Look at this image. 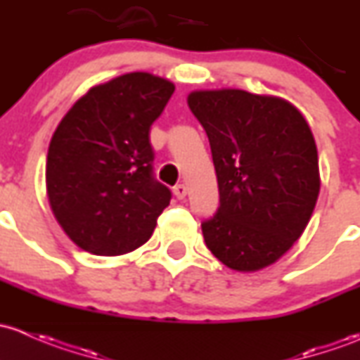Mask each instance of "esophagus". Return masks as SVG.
I'll return each mask as SVG.
<instances>
[{
  "instance_id": "esophagus-1",
  "label": "esophagus",
  "mask_w": 360,
  "mask_h": 360,
  "mask_svg": "<svg viewBox=\"0 0 360 360\" xmlns=\"http://www.w3.org/2000/svg\"><path fill=\"white\" fill-rule=\"evenodd\" d=\"M187 192H188L187 185H184V184H179L173 187V194H175L176 199H184L185 195H187Z\"/></svg>"
}]
</instances>
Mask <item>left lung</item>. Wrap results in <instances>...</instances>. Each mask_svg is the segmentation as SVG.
I'll use <instances>...</instances> for the list:
<instances>
[{
  "mask_svg": "<svg viewBox=\"0 0 360 360\" xmlns=\"http://www.w3.org/2000/svg\"><path fill=\"white\" fill-rule=\"evenodd\" d=\"M205 128L220 206L202 221L207 250L237 272L272 265L305 231L321 175L316 140L288 100L234 88L188 94Z\"/></svg>",
  "mask_w": 360,
  "mask_h": 360,
  "instance_id": "obj_1",
  "label": "left lung"
}]
</instances>
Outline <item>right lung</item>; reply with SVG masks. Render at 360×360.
<instances>
[{
  "mask_svg": "<svg viewBox=\"0 0 360 360\" xmlns=\"http://www.w3.org/2000/svg\"><path fill=\"white\" fill-rule=\"evenodd\" d=\"M175 84L128 72L90 88L62 117L46 158L55 218L81 250L117 257L153 236L172 192L153 176L150 126Z\"/></svg>",
  "mask_w": 360,
  "mask_h": 360,
  "instance_id": "add662e5",
  "label": "right lung"
}]
</instances>
